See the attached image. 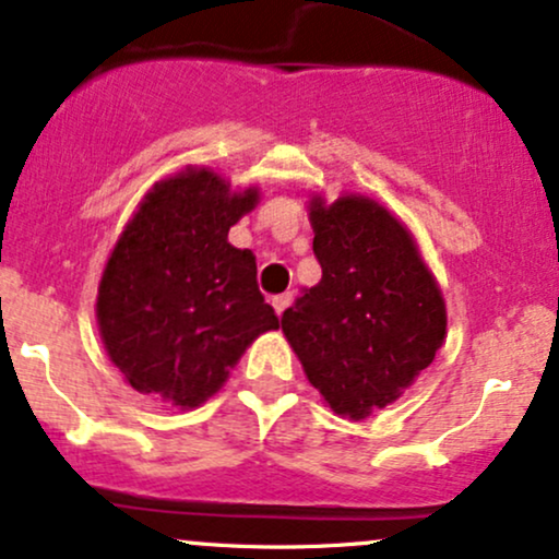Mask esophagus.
<instances>
[{
	"label": "esophagus",
	"mask_w": 559,
	"mask_h": 559,
	"mask_svg": "<svg viewBox=\"0 0 559 559\" xmlns=\"http://www.w3.org/2000/svg\"><path fill=\"white\" fill-rule=\"evenodd\" d=\"M292 294H278V297L273 299V308H275V312H278V318L284 316L286 310H289V305H292Z\"/></svg>",
	"instance_id": "obj_1"
}]
</instances>
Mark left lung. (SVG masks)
<instances>
[{
  "label": "left lung",
  "instance_id": "left-lung-1",
  "mask_svg": "<svg viewBox=\"0 0 559 559\" xmlns=\"http://www.w3.org/2000/svg\"><path fill=\"white\" fill-rule=\"evenodd\" d=\"M321 281L281 318L308 382L336 416L390 406L443 347L445 299L416 238L360 193L310 199Z\"/></svg>",
  "mask_w": 559,
  "mask_h": 559
}]
</instances>
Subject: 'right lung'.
<instances>
[{"mask_svg":"<svg viewBox=\"0 0 559 559\" xmlns=\"http://www.w3.org/2000/svg\"><path fill=\"white\" fill-rule=\"evenodd\" d=\"M260 201L210 167L153 186L110 251L97 329L124 382L169 406L199 408L278 316L257 289V257L228 230Z\"/></svg>","mask_w":559,"mask_h":559,"instance_id":"1","label":"right lung"}]
</instances>
